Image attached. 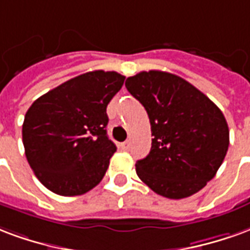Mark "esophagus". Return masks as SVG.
<instances>
[{
    "label": "esophagus",
    "mask_w": 250,
    "mask_h": 250,
    "mask_svg": "<svg viewBox=\"0 0 250 250\" xmlns=\"http://www.w3.org/2000/svg\"><path fill=\"white\" fill-rule=\"evenodd\" d=\"M121 149H124V150H129V147H130V141H125V143H123L121 145Z\"/></svg>",
    "instance_id": "34e87169"
}]
</instances>
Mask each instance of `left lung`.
Instances as JSON below:
<instances>
[{"mask_svg":"<svg viewBox=\"0 0 250 250\" xmlns=\"http://www.w3.org/2000/svg\"><path fill=\"white\" fill-rule=\"evenodd\" d=\"M125 86L145 107L153 136L149 154L136 164L140 180L173 200L201 190L229 146V127L217 105L172 73L140 72Z\"/></svg>","mask_w":250,"mask_h":250,"instance_id":"8db88e82","label":"left lung"}]
</instances>
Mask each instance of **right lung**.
<instances>
[{
    "label": "right lung",
    "instance_id": "add662e5",
    "mask_svg": "<svg viewBox=\"0 0 250 250\" xmlns=\"http://www.w3.org/2000/svg\"><path fill=\"white\" fill-rule=\"evenodd\" d=\"M124 80L117 72L83 73L29 107L22 125L25 154L49 190L80 196L103 180L117 149L106 134V106Z\"/></svg>",
    "mask_w": 250,
    "mask_h": 250
}]
</instances>
